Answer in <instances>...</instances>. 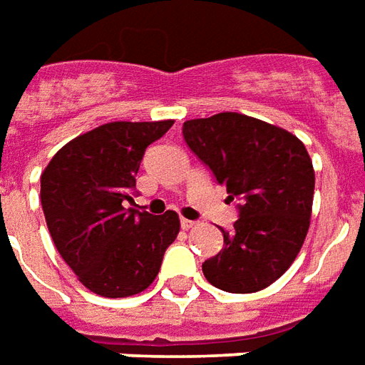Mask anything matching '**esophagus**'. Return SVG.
I'll return each mask as SVG.
<instances>
[{"label":"esophagus","mask_w":365,"mask_h":365,"mask_svg":"<svg viewBox=\"0 0 365 365\" xmlns=\"http://www.w3.org/2000/svg\"><path fill=\"white\" fill-rule=\"evenodd\" d=\"M197 223L195 221H191V219H182V229L183 231H190V229H195Z\"/></svg>","instance_id":"esophagus-1"}]
</instances>
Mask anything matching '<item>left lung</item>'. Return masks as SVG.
<instances>
[{"instance_id": "obj_1", "label": "left lung", "mask_w": 365, "mask_h": 365, "mask_svg": "<svg viewBox=\"0 0 365 365\" xmlns=\"http://www.w3.org/2000/svg\"><path fill=\"white\" fill-rule=\"evenodd\" d=\"M191 152L241 200L223 249L203 262L205 279L225 292L267 289L294 262L304 243L314 200V168L289 130L239 112L183 122Z\"/></svg>"}]
</instances>
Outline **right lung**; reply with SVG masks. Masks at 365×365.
I'll return each mask as SVG.
<instances>
[{"instance_id":"add662e5","label":"right lung","mask_w":365,"mask_h":365,"mask_svg":"<svg viewBox=\"0 0 365 365\" xmlns=\"http://www.w3.org/2000/svg\"><path fill=\"white\" fill-rule=\"evenodd\" d=\"M174 120L108 122L58 150L41 174L51 239L86 289L106 298L146 290L180 233L175 211L126 209L146 148Z\"/></svg>"}]
</instances>
